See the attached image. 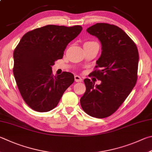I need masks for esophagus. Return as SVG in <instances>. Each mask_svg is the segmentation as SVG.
Returning a JSON list of instances; mask_svg holds the SVG:
<instances>
[{
    "label": "esophagus",
    "instance_id": "1",
    "mask_svg": "<svg viewBox=\"0 0 152 152\" xmlns=\"http://www.w3.org/2000/svg\"><path fill=\"white\" fill-rule=\"evenodd\" d=\"M74 80H75V82H80L82 81V78H81V77L79 76H77V75L74 76Z\"/></svg>",
    "mask_w": 152,
    "mask_h": 152
}]
</instances>
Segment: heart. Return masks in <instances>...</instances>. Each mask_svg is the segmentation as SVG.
Listing matches in <instances>:
<instances>
[{"label": "heart", "mask_w": 152, "mask_h": 152, "mask_svg": "<svg viewBox=\"0 0 152 152\" xmlns=\"http://www.w3.org/2000/svg\"><path fill=\"white\" fill-rule=\"evenodd\" d=\"M90 44H98V43L96 42H94V41H88V42H86L84 43V45H90Z\"/></svg>", "instance_id": "obj_1"}]
</instances>
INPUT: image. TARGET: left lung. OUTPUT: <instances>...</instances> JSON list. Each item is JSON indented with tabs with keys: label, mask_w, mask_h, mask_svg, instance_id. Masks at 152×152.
Wrapping results in <instances>:
<instances>
[{
	"label": "left lung",
	"mask_w": 152,
	"mask_h": 152,
	"mask_svg": "<svg viewBox=\"0 0 152 152\" xmlns=\"http://www.w3.org/2000/svg\"><path fill=\"white\" fill-rule=\"evenodd\" d=\"M86 30L102 44V54L91 73L101 84L95 86L90 79H84L86 90L80 104L90 116L104 118L119 108L136 85L138 50L129 36L114 24L96 23Z\"/></svg>",
	"instance_id": "obj_1"
}]
</instances>
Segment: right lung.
I'll return each instance as SVG.
<instances>
[{"label": "right lung", "mask_w": 152, "mask_h": 152, "mask_svg": "<svg viewBox=\"0 0 152 152\" xmlns=\"http://www.w3.org/2000/svg\"><path fill=\"white\" fill-rule=\"evenodd\" d=\"M81 26L46 25L26 32L14 50L13 74L26 104L37 112H46L58 104L73 83L72 73L52 74V66L62 59L68 44L78 36Z\"/></svg>", "instance_id": "obj_1"}]
</instances>
